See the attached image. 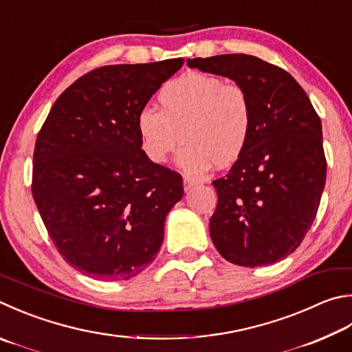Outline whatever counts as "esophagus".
I'll return each mask as SVG.
<instances>
[{"label": "esophagus", "instance_id": "obj_1", "mask_svg": "<svg viewBox=\"0 0 352 352\" xmlns=\"http://www.w3.org/2000/svg\"><path fill=\"white\" fill-rule=\"evenodd\" d=\"M197 184H200V180H197V178H192V177H184L183 178V186H184V190H190L194 186H197Z\"/></svg>", "mask_w": 352, "mask_h": 352}]
</instances>
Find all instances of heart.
<instances>
[{
	"label": "heart",
	"instance_id": "1",
	"mask_svg": "<svg viewBox=\"0 0 352 352\" xmlns=\"http://www.w3.org/2000/svg\"><path fill=\"white\" fill-rule=\"evenodd\" d=\"M160 111L143 107L135 129L144 157L164 164L184 146L177 163L189 174H204L214 164L229 168L245 154L254 129V109L246 89L221 76L188 72L158 92Z\"/></svg>",
	"mask_w": 352,
	"mask_h": 352
}]
</instances>
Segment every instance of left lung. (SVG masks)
Instances as JSON below:
<instances>
[{"instance_id": "left-lung-1", "label": "left lung", "mask_w": 352, "mask_h": 352, "mask_svg": "<svg viewBox=\"0 0 352 352\" xmlns=\"http://www.w3.org/2000/svg\"><path fill=\"white\" fill-rule=\"evenodd\" d=\"M234 80L251 98L254 129L245 154L212 182L219 195L210 239L234 265H272L292 254L317 215L327 182L322 121L302 86L252 55L188 60Z\"/></svg>"}]
</instances>
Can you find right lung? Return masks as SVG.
I'll use <instances>...</instances> for the list:
<instances>
[{
    "instance_id": "obj_1",
    "label": "right lung",
    "mask_w": 352,
    "mask_h": 352,
    "mask_svg": "<svg viewBox=\"0 0 352 352\" xmlns=\"http://www.w3.org/2000/svg\"><path fill=\"white\" fill-rule=\"evenodd\" d=\"M183 63L94 69L38 132L32 195L63 258L87 277L129 280L157 257L183 178L144 157L135 120Z\"/></svg>"
}]
</instances>
